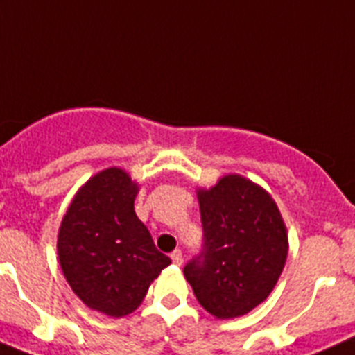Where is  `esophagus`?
Segmentation results:
<instances>
[{
	"instance_id": "obj_1",
	"label": "esophagus",
	"mask_w": 355,
	"mask_h": 355,
	"mask_svg": "<svg viewBox=\"0 0 355 355\" xmlns=\"http://www.w3.org/2000/svg\"><path fill=\"white\" fill-rule=\"evenodd\" d=\"M171 261H173V264L180 266L182 261H184V259H182V252L180 250H175L173 254H171Z\"/></svg>"
}]
</instances>
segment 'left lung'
<instances>
[{
	"label": "left lung",
	"instance_id": "obj_1",
	"mask_svg": "<svg viewBox=\"0 0 355 355\" xmlns=\"http://www.w3.org/2000/svg\"><path fill=\"white\" fill-rule=\"evenodd\" d=\"M203 250L184 275L203 309L239 318L268 298L288 259V230L275 200L243 175L196 189Z\"/></svg>",
	"mask_w": 355,
	"mask_h": 355
}]
</instances>
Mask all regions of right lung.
I'll return each mask as SVG.
<instances>
[{"mask_svg": "<svg viewBox=\"0 0 355 355\" xmlns=\"http://www.w3.org/2000/svg\"><path fill=\"white\" fill-rule=\"evenodd\" d=\"M139 184L107 168L76 191L58 229L57 254L67 284L92 311L110 318L134 313L171 264L134 209Z\"/></svg>", "mask_w": 355, "mask_h": 355, "instance_id": "right-lung-1", "label": "right lung"}]
</instances>
